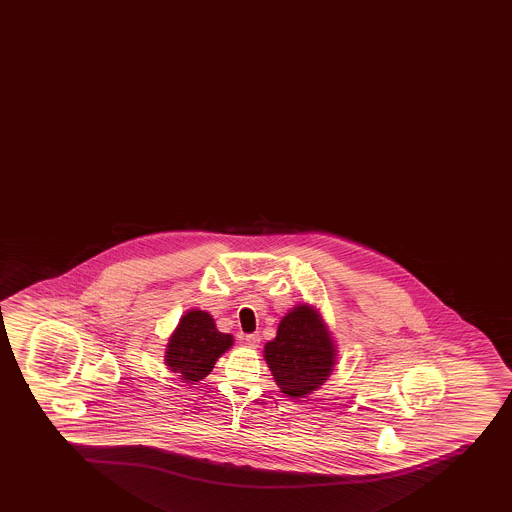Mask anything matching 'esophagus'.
Returning a JSON list of instances; mask_svg holds the SVG:
<instances>
[{
	"label": "esophagus",
	"mask_w": 512,
	"mask_h": 512,
	"mask_svg": "<svg viewBox=\"0 0 512 512\" xmlns=\"http://www.w3.org/2000/svg\"><path fill=\"white\" fill-rule=\"evenodd\" d=\"M244 341H246V345L251 346V348H256L259 345V341H261V335L259 333H249L244 337Z\"/></svg>",
	"instance_id": "1"
}]
</instances>
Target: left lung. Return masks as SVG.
<instances>
[{
	"label": "left lung",
	"mask_w": 512,
	"mask_h": 512,
	"mask_svg": "<svg viewBox=\"0 0 512 512\" xmlns=\"http://www.w3.org/2000/svg\"><path fill=\"white\" fill-rule=\"evenodd\" d=\"M338 350L328 325L314 305L299 304L277 327L276 338L264 345V360L281 392L297 399L327 383Z\"/></svg>",
	"instance_id": "1"
}]
</instances>
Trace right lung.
<instances>
[{"mask_svg":"<svg viewBox=\"0 0 512 512\" xmlns=\"http://www.w3.org/2000/svg\"><path fill=\"white\" fill-rule=\"evenodd\" d=\"M230 333L218 332L215 320L205 310L192 309L180 317L169 337L164 363L182 383L195 384L207 378L223 353L233 346Z\"/></svg>","mask_w":512,"mask_h":512,"instance_id":"1","label":"right lung"}]
</instances>
